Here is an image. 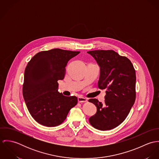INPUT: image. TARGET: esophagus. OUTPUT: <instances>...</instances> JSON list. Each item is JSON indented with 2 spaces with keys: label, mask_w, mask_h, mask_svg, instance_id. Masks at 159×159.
Listing matches in <instances>:
<instances>
[{
  "label": "esophagus",
  "mask_w": 159,
  "mask_h": 159,
  "mask_svg": "<svg viewBox=\"0 0 159 159\" xmlns=\"http://www.w3.org/2000/svg\"><path fill=\"white\" fill-rule=\"evenodd\" d=\"M78 102L79 103H85V102H88V100L84 97H78Z\"/></svg>",
  "instance_id": "34e87169"
}]
</instances>
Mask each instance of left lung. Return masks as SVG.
I'll use <instances>...</instances> for the list:
<instances>
[{"mask_svg": "<svg viewBox=\"0 0 159 159\" xmlns=\"http://www.w3.org/2000/svg\"><path fill=\"white\" fill-rule=\"evenodd\" d=\"M100 66L98 87L105 89V102L91 98L97 113L89 122L100 130H108L119 125L127 117L136 98V73L131 61L113 50L88 51Z\"/></svg>", "mask_w": 159, "mask_h": 159, "instance_id": "1", "label": "left lung"}]
</instances>
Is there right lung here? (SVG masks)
<instances>
[{
	"label": "right lung",
	"mask_w": 159,
	"mask_h": 159,
	"mask_svg": "<svg viewBox=\"0 0 159 159\" xmlns=\"http://www.w3.org/2000/svg\"><path fill=\"white\" fill-rule=\"evenodd\" d=\"M80 51L59 48L36 54L25 71L23 95L32 117L40 124L55 127L66 119L78 103L75 96L66 97L58 92V80L64 78L68 61Z\"/></svg>",
	"instance_id": "1"
}]
</instances>
